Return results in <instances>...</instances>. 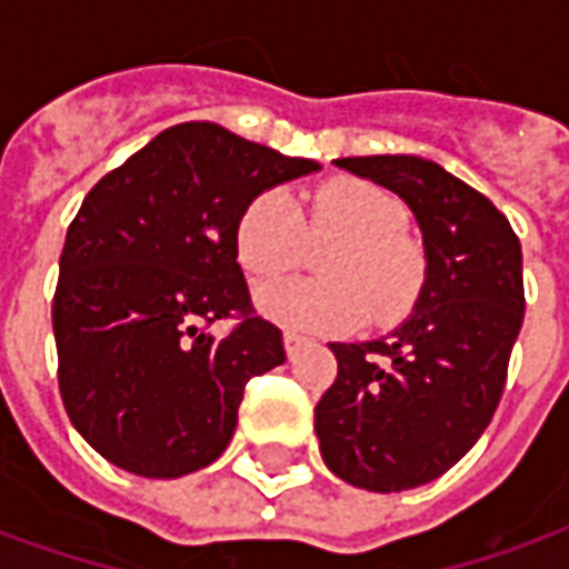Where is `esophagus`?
<instances>
[{
    "label": "esophagus",
    "instance_id": "obj_1",
    "mask_svg": "<svg viewBox=\"0 0 569 569\" xmlns=\"http://www.w3.org/2000/svg\"><path fill=\"white\" fill-rule=\"evenodd\" d=\"M308 345V338H301V335H296V332H286L283 335V347H286V357L292 359L298 353V350H301V347Z\"/></svg>",
    "mask_w": 569,
    "mask_h": 569
}]
</instances>
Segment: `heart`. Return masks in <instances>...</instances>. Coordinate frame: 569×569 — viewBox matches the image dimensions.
<instances>
[{
	"mask_svg": "<svg viewBox=\"0 0 569 569\" xmlns=\"http://www.w3.org/2000/svg\"><path fill=\"white\" fill-rule=\"evenodd\" d=\"M406 210L383 188L335 179L308 198V228L286 191L249 200L234 231L237 259L252 277L296 268L308 240L338 243L322 261L326 280H277L256 292L261 317L298 332H347L371 317H406L427 277L423 249L402 234Z\"/></svg>",
	"mask_w": 569,
	"mask_h": 569,
	"instance_id": "obj_1",
	"label": "heart"
}]
</instances>
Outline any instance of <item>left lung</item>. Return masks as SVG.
Returning a JSON list of instances; mask_svg holds the SVG:
<instances>
[{"mask_svg": "<svg viewBox=\"0 0 569 569\" xmlns=\"http://www.w3.org/2000/svg\"><path fill=\"white\" fill-rule=\"evenodd\" d=\"M415 212L427 277L406 320L375 341H332L338 378L317 402L326 466L393 493L448 472L500 406L525 320L521 243L485 194L418 154L338 158Z\"/></svg>", "mask_w": 569, "mask_h": 569, "instance_id": "8db88e82", "label": "left lung"}]
</instances>
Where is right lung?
Returning a JSON list of instances; mask_svg holds the SVG:
<instances>
[{"label": "right lung", "instance_id": "right-lung-1", "mask_svg": "<svg viewBox=\"0 0 569 569\" xmlns=\"http://www.w3.org/2000/svg\"><path fill=\"white\" fill-rule=\"evenodd\" d=\"M320 163L188 121L106 173L72 219L54 292L60 396L81 439L142 478L210 466L249 378L283 366L237 264L240 212ZM240 312L216 339L202 326Z\"/></svg>", "mask_w": 569, "mask_h": 569}]
</instances>
